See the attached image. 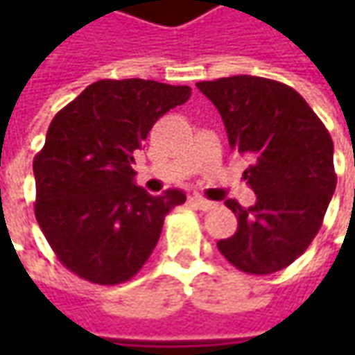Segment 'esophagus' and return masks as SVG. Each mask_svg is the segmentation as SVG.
Masks as SVG:
<instances>
[{"mask_svg":"<svg viewBox=\"0 0 355 355\" xmlns=\"http://www.w3.org/2000/svg\"><path fill=\"white\" fill-rule=\"evenodd\" d=\"M189 203L196 207V209H201V211H209L215 207V203L213 201H207V199L199 198V196H193V198H189Z\"/></svg>","mask_w":355,"mask_h":355,"instance_id":"34e87169","label":"esophagus"}]
</instances>
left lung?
I'll use <instances>...</instances> for the list:
<instances>
[{"label":"left lung","mask_w":355,"mask_h":355,"mask_svg":"<svg viewBox=\"0 0 355 355\" xmlns=\"http://www.w3.org/2000/svg\"><path fill=\"white\" fill-rule=\"evenodd\" d=\"M198 89L223 118L229 146L251 159L243 180L257 196L235 199L237 231L217 249L247 275H270L294 263L320 231L334 196V144L308 103L288 85L237 75L201 80Z\"/></svg>","instance_id":"8db88e82"}]
</instances>
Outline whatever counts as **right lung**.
Wrapping results in <instances>:
<instances>
[{"instance_id":"add662e5","label":"right lung","mask_w":355,"mask_h":355,"mask_svg":"<svg viewBox=\"0 0 355 355\" xmlns=\"http://www.w3.org/2000/svg\"><path fill=\"white\" fill-rule=\"evenodd\" d=\"M189 87L157 80H96L59 110L35 156V217L57 259L76 277L114 286L156 249L180 189L150 196L134 184V150Z\"/></svg>"}]
</instances>
